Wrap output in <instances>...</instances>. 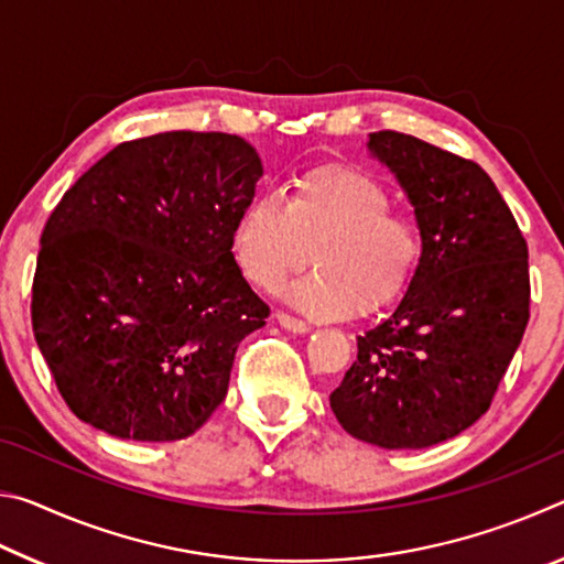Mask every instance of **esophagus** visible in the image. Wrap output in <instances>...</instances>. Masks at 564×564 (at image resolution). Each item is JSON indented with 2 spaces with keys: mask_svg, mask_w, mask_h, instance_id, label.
I'll use <instances>...</instances> for the list:
<instances>
[{
  "mask_svg": "<svg viewBox=\"0 0 564 564\" xmlns=\"http://www.w3.org/2000/svg\"><path fill=\"white\" fill-rule=\"evenodd\" d=\"M275 318H279V323H281L283 328H289V330H293V333H308V330H311V323H308V321L295 318V316H291V313L279 311V313H275Z\"/></svg>",
  "mask_w": 564,
  "mask_h": 564,
  "instance_id": "esophagus-1",
  "label": "esophagus"
}]
</instances>
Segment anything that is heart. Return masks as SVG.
Masks as SVG:
<instances>
[{"mask_svg": "<svg viewBox=\"0 0 564 564\" xmlns=\"http://www.w3.org/2000/svg\"><path fill=\"white\" fill-rule=\"evenodd\" d=\"M388 188L368 171L321 164L291 178L289 191L259 194L236 216L231 248L248 281L275 291L311 259L318 271L293 283L303 313L340 318L373 311L403 293L423 259V231L393 212Z\"/></svg>", "mask_w": 564, "mask_h": 564, "instance_id": "heart-1", "label": "heart"}]
</instances>
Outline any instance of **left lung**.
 <instances>
[{
	"instance_id": "left-lung-1",
	"label": "left lung",
	"mask_w": 564,
	"mask_h": 564,
	"mask_svg": "<svg viewBox=\"0 0 564 564\" xmlns=\"http://www.w3.org/2000/svg\"><path fill=\"white\" fill-rule=\"evenodd\" d=\"M368 149L415 206L423 259L393 316L358 336L330 408L358 441L415 451L467 431L498 393L530 321L528 241L475 161L400 131Z\"/></svg>"
}]
</instances>
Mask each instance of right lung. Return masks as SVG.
<instances>
[{
	"label": "right lung",
	"mask_w": 564,
	"mask_h": 564,
	"mask_svg": "<svg viewBox=\"0 0 564 564\" xmlns=\"http://www.w3.org/2000/svg\"><path fill=\"white\" fill-rule=\"evenodd\" d=\"M263 174L236 133L123 141L42 231L32 328L72 413L123 441L194 435L224 403L238 343L271 308L231 253Z\"/></svg>",
	"instance_id": "obj_1"
}]
</instances>
